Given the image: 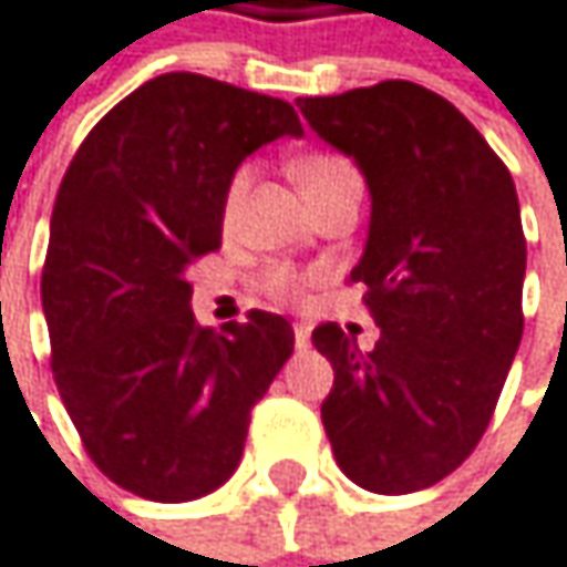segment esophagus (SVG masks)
<instances>
[{"label": "esophagus", "mask_w": 567, "mask_h": 567, "mask_svg": "<svg viewBox=\"0 0 567 567\" xmlns=\"http://www.w3.org/2000/svg\"><path fill=\"white\" fill-rule=\"evenodd\" d=\"M293 343H297L300 350L310 343V327H307V323H293Z\"/></svg>", "instance_id": "esophagus-1"}]
</instances>
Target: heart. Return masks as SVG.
Returning a JSON list of instances; mask_svg holds the SVG:
<instances>
[{
	"label": "heart",
	"instance_id": "b5f03b06",
	"mask_svg": "<svg viewBox=\"0 0 567 567\" xmlns=\"http://www.w3.org/2000/svg\"><path fill=\"white\" fill-rule=\"evenodd\" d=\"M343 169H350L347 159L317 153V156H307V159H297V163H293V179L300 183V189H303V196H307V193H313L317 186H323L330 176H337V173H343ZM247 186H250V169L244 166V169L234 173V179H230V186H227V199H224V214H227V217L237 214V206H240ZM303 287H307V277H300L297 270H284V267H280V270H270V274H267V290H270L274 297H300Z\"/></svg>",
	"mask_w": 567,
	"mask_h": 567
}]
</instances>
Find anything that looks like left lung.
Segmentation results:
<instances>
[{
    "label": "left lung",
    "mask_w": 567,
    "mask_h": 567,
    "mask_svg": "<svg viewBox=\"0 0 567 567\" xmlns=\"http://www.w3.org/2000/svg\"><path fill=\"white\" fill-rule=\"evenodd\" d=\"M310 130L353 156L371 189L361 264L381 327L361 350L313 330L333 368L320 404L340 471L374 494L437 484L477 447L522 343L525 234L508 166L437 93L388 80L297 100Z\"/></svg>",
    "instance_id": "1"
}]
</instances>
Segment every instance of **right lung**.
<instances>
[{
    "label": "right lung",
    "instance_id": "right-lung-1",
    "mask_svg": "<svg viewBox=\"0 0 567 567\" xmlns=\"http://www.w3.org/2000/svg\"><path fill=\"white\" fill-rule=\"evenodd\" d=\"M280 136H303L290 103L166 73L90 130L59 183L42 267L52 378L93 464L140 498L217 491L293 353L280 313L214 333L189 310L237 166Z\"/></svg>",
    "mask_w": 567,
    "mask_h": 567
}]
</instances>
